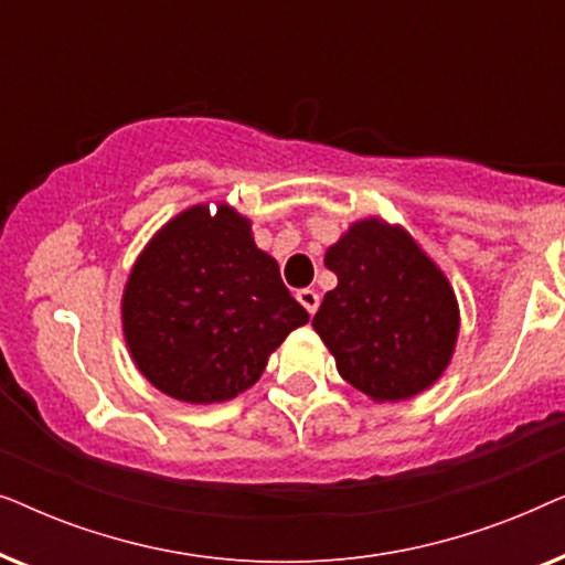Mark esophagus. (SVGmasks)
<instances>
[{
    "label": "esophagus",
    "instance_id": "obj_1",
    "mask_svg": "<svg viewBox=\"0 0 565 565\" xmlns=\"http://www.w3.org/2000/svg\"><path fill=\"white\" fill-rule=\"evenodd\" d=\"M296 298H298V303L303 306L308 313H316V311H319L321 298H319V292H316V290H311V288H303V290H298V292H296Z\"/></svg>",
    "mask_w": 565,
    "mask_h": 565
}]
</instances>
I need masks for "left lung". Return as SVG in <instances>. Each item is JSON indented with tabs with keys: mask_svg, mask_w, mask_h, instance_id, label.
Segmentation results:
<instances>
[{
	"mask_svg": "<svg viewBox=\"0 0 565 565\" xmlns=\"http://www.w3.org/2000/svg\"><path fill=\"white\" fill-rule=\"evenodd\" d=\"M337 288L313 316L339 375L377 404L427 391L450 365L460 329L455 292L412 234L354 221L323 257Z\"/></svg>",
	"mask_w": 565,
	"mask_h": 565,
	"instance_id": "1",
	"label": "left lung"
}]
</instances>
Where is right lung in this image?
<instances>
[{
	"mask_svg": "<svg viewBox=\"0 0 565 565\" xmlns=\"http://www.w3.org/2000/svg\"><path fill=\"white\" fill-rule=\"evenodd\" d=\"M122 334L136 367L184 404H221L252 388L306 308L257 249L234 207L192 205L138 254L122 290Z\"/></svg>",
	"mask_w": 565,
	"mask_h": 565,
	"instance_id": "right-lung-1",
	"label": "right lung"
}]
</instances>
